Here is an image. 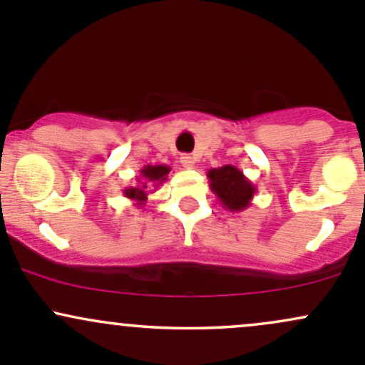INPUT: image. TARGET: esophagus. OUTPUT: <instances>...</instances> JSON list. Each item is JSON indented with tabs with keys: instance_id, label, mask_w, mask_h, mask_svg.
Wrapping results in <instances>:
<instances>
[{
	"instance_id": "34e87169",
	"label": "esophagus",
	"mask_w": 365,
	"mask_h": 365,
	"mask_svg": "<svg viewBox=\"0 0 365 365\" xmlns=\"http://www.w3.org/2000/svg\"><path fill=\"white\" fill-rule=\"evenodd\" d=\"M180 163H182V166L187 168V170H194V168H195V159H194L192 155H189V153L182 155Z\"/></svg>"
}]
</instances>
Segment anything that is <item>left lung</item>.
<instances>
[{
	"mask_svg": "<svg viewBox=\"0 0 365 365\" xmlns=\"http://www.w3.org/2000/svg\"><path fill=\"white\" fill-rule=\"evenodd\" d=\"M206 175L210 180V189L225 210L237 213L252 205L257 187L236 166L225 164L222 168H213Z\"/></svg>",
	"mask_w": 365,
	"mask_h": 365,
	"instance_id": "8db88e82",
	"label": "left lung"
}]
</instances>
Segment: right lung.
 <instances>
[{
	"instance_id": "add662e5",
	"label": "right lung",
	"mask_w": 365,
	"mask_h": 365,
	"mask_svg": "<svg viewBox=\"0 0 365 365\" xmlns=\"http://www.w3.org/2000/svg\"><path fill=\"white\" fill-rule=\"evenodd\" d=\"M171 168L164 166V164H147L141 170L140 178H138V185L136 187H128L124 190V195L128 199H131L134 205L143 206L148 199V192H153L150 190V187H159L160 183L166 182L168 175H170Z\"/></svg>"
}]
</instances>
